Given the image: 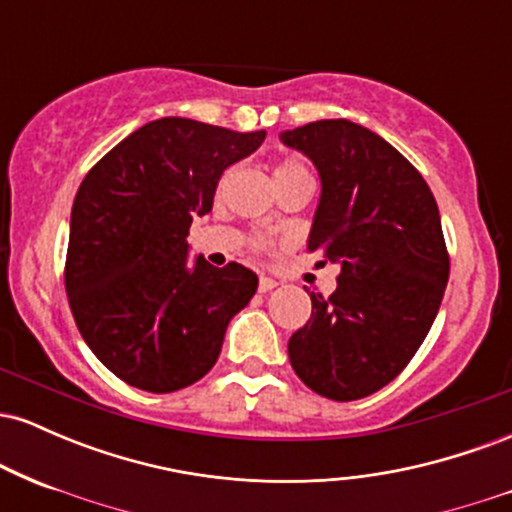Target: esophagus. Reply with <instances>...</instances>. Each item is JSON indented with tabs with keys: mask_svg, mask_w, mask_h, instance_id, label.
I'll use <instances>...</instances> for the list:
<instances>
[{
	"mask_svg": "<svg viewBox=\"0 0 512 512\" xmlns=\"http://www.w3.org/2000/svg\"><path fill=\"white\" fill-rule=\"evenodd\" d=\"M260 293H269L272 289H276V281L269 279V276H260V284H257Z\"/></svg>",
	"mask_w": 512,
	"mask_h": 512,
	"instance_id": "esophagus-1",
	"label": "esophagus"
}]
</instances>
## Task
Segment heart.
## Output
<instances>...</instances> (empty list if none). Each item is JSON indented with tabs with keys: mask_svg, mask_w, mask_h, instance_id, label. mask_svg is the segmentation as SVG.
<instances>
[{
	"mask_svg": "<svg viewBox=\"0 0 512 512\" xmlns=\"http://www.w3.org/2000/svg\"><path fill=\"white\" fill-rule=\"evenodd\" d=\"M226 178H228V175H226ZM226 178H223V182H226ZM298 178H310V173L301 161H296V158H286V161H281L279 166L274 168V182H276V185H281V182H289V180H298ZM252 248L264 250V248H267V240L252 238Z\"/></svg>",
	"mask_w": 512,
	"mask_h": 512,
	"instance_id": "1",
	"label": "heart"
}]
</instances>
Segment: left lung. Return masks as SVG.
Masks as SVG:
<instances>
[{
	"label": "left lung",
	"instance_id": "1",
	"mask_svg": "<svg viewBox=\"0 0 512 512\" xmlns=\"http://www.w3.org/2000/svg\"><path fill=\"white\" fill-rule=\"evenodd\" d=\"M281 142L320 173L308 250L339 264L337 291L310 293L291 366L334 402L368 397L402 373L438 315L450 274L438 204L419 170L356 122L317 120Z\"/></svg>",
	"mask_w": 512,
	"mask_h": 512
}]
</instances>
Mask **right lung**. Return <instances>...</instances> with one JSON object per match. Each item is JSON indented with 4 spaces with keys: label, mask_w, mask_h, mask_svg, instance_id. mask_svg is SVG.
Segmentation results:
<instances>
[{
    "label": "right lung",
    "mask_w": 512,
    "mask_h": 512,
    "mask_svg": "<svg viewBox=\"0 0 512 512\" xmlns=\"http://www.w3.org/2000/svg\"><path fill=\"white\" fill-rule=\"evenodd\" d=\"M264 137L161 117L81 182L64 286L84 342L127 385L163 395L197 383L219 358L231 317L255 296L257 274L243 264L187 262V233L211 211L223 170Z\"/></svg>",
    "instance_id": "right-lung-1"
}]
</instances>
